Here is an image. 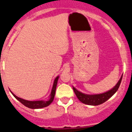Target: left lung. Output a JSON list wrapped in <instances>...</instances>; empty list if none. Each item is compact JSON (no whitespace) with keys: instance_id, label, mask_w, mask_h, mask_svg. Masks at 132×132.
<instances>
[{"instance_id":"1","label":"left lung","mask_w":132,"mask_h":132,"mask_svg":"<svg viewBox=\"0 0 132 132\" xmlns=\"http://www.w3.org/2000/svg\"><path fill=\"white\" fill-rule=\"evenodd\" d=\"M123 75L118 80L116 85L113 87L112 89H111L106 92L100 94H95V95H88L85 94L84 93L80 92L78 91L77 90L73 87V89L75 95L77 97L78 100L83 103L89 105H98L102 104L104 103L106 100H109L112 96H113L117 91L118 88H119L120 85L121 81H122Z\"/></svg>"}]
</instances>
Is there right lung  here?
Wrapping results in <instances>:
<instances>
[{
	"mask_svg": "<svg viewBox=\"0 0 132 132\" xmlns=\"http://www.w3.org/2000/svg\"><path fill=\"white\" fill-rule=\"evenodd\" d=\"M59 78V76H57V77L55 78L54 85H53L52 89V91H51V94L50 95V99L48 100H47V101H44V100H38V101H29V100H24V99L19 98V97H17L15 95L13 94L12 92H11L12 94L14 95L15 98L17 99V100H18L20 103H22L23 105L27 106V107L30 108V109H41V108L45 107V106L49 105L50 103L53 102V100H54L55 94L56 87H57V82H58Z\"/></svg>",
	"mask_w": 132,
	"mask_h": 132,
	"instance_id": "add662e5",
	"label": "right lung"
}]
</instances>
